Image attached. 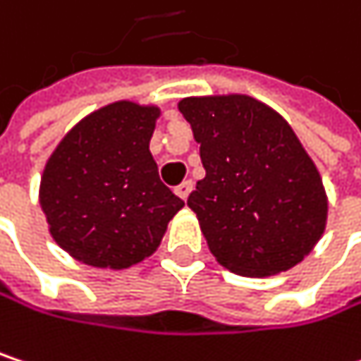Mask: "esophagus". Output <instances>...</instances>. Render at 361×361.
Returning a JSON list of instances; mask_svg holds the SVG:
<instances>
[{
	"mask_svg": "<svg viewBox=\"0 0 361 361\" xmlns=\"http://www.w3.org/2000/svg\"><path fill=\"white\" fill-rule=\"evenodd\" d=\"M190 190H192V181L185 180V181H181L180 185L176 188V194H178L180 198H183V200H185V198H188V194H190Z\"/></svg>",
	"mask_w": 361,
	"mask_h": 361,
	"instance_id": "esophagus-1",
	"label": "esophagus"
}]
</instances>
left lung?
<instances>
[{
    "mask_svg": "<svg viewBox=\"0 0 361 361\" xmlns=\"http://www.w3.org/2000/svg\"><path fill=\"white\" fill-rule=\"evenodd\" d=\"M207 171L188 196L215 259L263 278L303 261L326 228L322 178L290 125L251 96L183 98Z\"/></svg>",
    "mask_w": 361,
    "mask_h": 361,
    "instance_id": "obj_1",
    "label": "left lung"
}]
</instances>
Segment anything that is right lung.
Returning a JSON list of instances; mask_svg holds the SVG:
<instances>
[{
  "instance_id": "right-lung-1",
  "label": "right lung",
  "mask_w": 361,
  "mask_h": 361,
  "mask_svg": "<svg viewBox=\"0 0 361 361\" xmlns=\"http://www.w3.org/2000/svg\"><path fill=\"white\" fill-rule=\"evenodd\" d=\"M161 110L114 102L87 114L45 163L39 202L51 238L94 267L150 257L183 207L159 178L150 137Z\"/></svg>"
}]
</instances>
